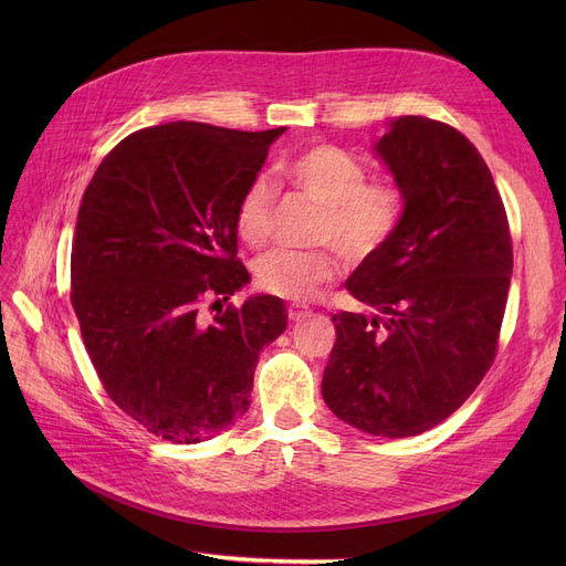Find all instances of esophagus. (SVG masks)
<instances>
[{"instance_id":"obj_1","label":"esophagus","mask_w":566,"mask_h":566,"mask_svg":"<svg viewBox=\"0 0 566 566\" xmlns=\"http://www.w3.org/2000/svg\"><path fill=\"white\" fill-rule=\"evenodd\" d=\"M310 314H312L310 306H300V304L287 306V318H290V321H304Z\"/></svg>"}]
</instances>
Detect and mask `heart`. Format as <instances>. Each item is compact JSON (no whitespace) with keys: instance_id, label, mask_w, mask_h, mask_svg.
<instances>
[{"instance_id":"1","label":"heart","mask_w":566,"mask_h":566,"mask_svg":"<svg viewBox=\"0 0 566 566\" xmlns=\"http://www.w3.org/2000/svg\"><path fill=\"white\" fill-rule=\"evenodd\" d=\"M295 188L321 205L316 241L333 243L352 260H364L385 248L403 219V193L389 181H366V165L345 148L312 146L283 165ZM273 186L254 177L238 200L235 231L256 248L269 238ZM339 260L333 250H271L254 262V283L269 295L304 302L323 283L337 276Z\"/></svg>"}]
</instances>
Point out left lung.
<instances>
[{"mask_svg": "<svg viewBox=\"0 0 566 566\" xmlns=\"http://www.w3.org/2000/svg\"><path fill=\"white\" fill-rule=\"evenodd\" d=\"M403 193V219L345 287L366 312H339L323 401L373 437H416L447 420L499 349L512 241L499 188L458 129L391 119L373 148Z\"/></svg>", "mask_w": 566, "mask_h": 566, "instance_id": "obj_1", "label": "left lung"}]
</instances>
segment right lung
Listing matches in <instances>:
<instances>
[{"label":"right lung","instance_id":"obj_1","mask_svg":"<svg viewBox=\"0 0 566 566\" xmlns=\"http://www.w3.org/2000/svg\"><path fill=\"white\" fill-rule=\"evenodd\" d=\"M283 132L146 127L84 191L71 302L101 385L150 434L198 443L229 430L250 408L262 347L285 331L273 295L202 316L205 300L250 283L235 208Z\"/></svg>","mask_w":566,"mask_h":566}]
</instances>
